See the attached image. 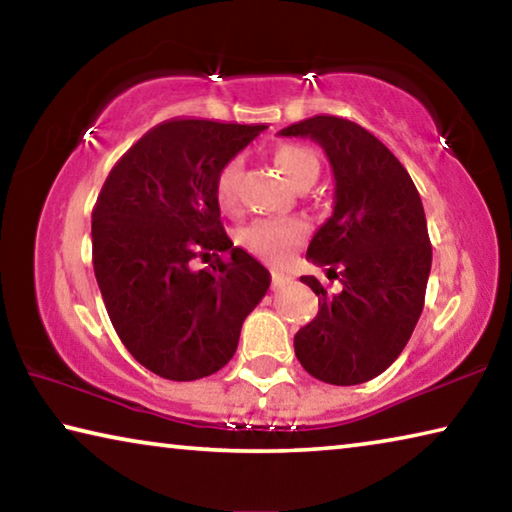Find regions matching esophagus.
Wrapping results in <instances>:
<instances>
[{
	"instance_id": "1",
	"label": "esophagus",
	"mask_w": 512,
	"mask_h": 512,
	"mask_svg": "<svg viewBox=\"0 0 512 512\" xmlns=\"http://www.w3.org/2000/svg\"><path fill=\"white\" fill-rule=\"evenodd\" d=\"M289 282H291V275L282 273V271H273V289H282V287H287Z\"/></svg>"
}]
</instances>
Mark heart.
<instances>
[{"label":"heart","mask_w":512,"mask_h":512,"mask_svg":"<svg viewBox=\"0 0 512 512\" xmlns=\"http://www.w3.org/2000/svg\"><path fill=\"white\" fill-rule=\"evenodd\" d=\"M273 160L280 171L293 185L314 183L320 173V162L316 153L300 144H282L273 153ZM239 185H241V160L232 158L216 171L214 178V196L223 210H232L239 203ZM309 235V223L300 216H266L246 223L237 232V244L248 250L250 255L264 259L268 264H282L291 257L302 241Z\"/></svg>","instance_id":"obj_1"}]
</instances>
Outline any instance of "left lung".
Listing matches in <instances>:
<instances>
[{
    "instance_id": "obj_1",
    "label": "left lung",
    "mask_w": 512,
    "mask_h": 512,
    "mask_svg": "<svg viewBox=\"0 0 512 512\" xmlns=\"http://www.w3.org/2000/svg\"><path fill=\"white\" fill-rule=\"evenodd\" d=\"M280 135L311 137L332 164L334 212L307 259L341 282L329 293L314 275L300 277L320 309L293 348L311 377L363 384L400 357L422 314L431 244L420 194L402 162L350 119L316 115Z\"/></svg>"
}]
</instances>
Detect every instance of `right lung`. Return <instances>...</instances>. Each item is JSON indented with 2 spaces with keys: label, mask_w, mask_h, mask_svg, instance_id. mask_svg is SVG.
<instances>
[{
  "label": "right lung",
  "mask_w": 512,
  "mask_h": 512,
  "mask_svg": "<svg viewBox=\"0 0 512 512\" xmlns=\"http://www.w3.org/2000/svg\"><path fill=\"white\" fill-rule=\"evenodd\" d=\"M264 128L162 121L121 155L101 187L92 210L94 275L121 343L164 379L221 370L271 284L255 257L232 246L214 196L216 171ZM210 252L231 259L194 272L191 259Z\"/></svg>",
  "instance_id": "right-lung-1"
}]
</instances>
